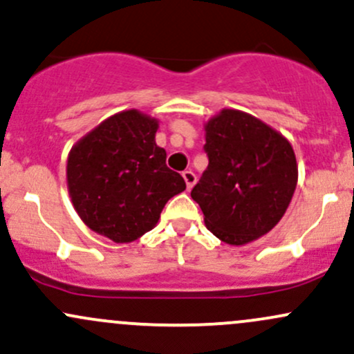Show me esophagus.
Returning <instances> with one entry per match:
<instances>
[{
	"mask_svg": "<svg viewBox=\"0 0 354 354\" xmlns=\"http://www.w3.org/2000/svg\"><path fill=\"white\" fill-rule=\"evenodd\" d=\"M182 177H184L187 189H192L194 184H196V178H197L196 174H194L192 170H185V172H182Z\"/></svg>",
	"mask_w": 354,
	"mask_h": 354,
	"instance_id": "34e87169",
	"label": "esophagus"
}]
</instances>
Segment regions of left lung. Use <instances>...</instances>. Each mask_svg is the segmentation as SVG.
Returning a JSON list of instances; mask_svg holds the SVG:
<instances>
[{
    "label": "left lung",
    "instance_id": "8db88e82",
    "mask_svg": "<svg viewBox=\"0 0 354 354\" xmlns=\"http://www.w3.org/2000/svg\"><path fill=\"white\" fill-rule=\"evenodd\" d=\"M209 165L191 196L206 227L241 246L282 219L297 185L290 142L267 123L238 109H221L204 124Z\"/></svg>",
    "mask_w": 354,
    "mask_h": 354
}]
</instances>
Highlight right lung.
Wrapping results in <instances>:
<instances>
[{"label":"right lung","mask_w":354,"mask_h":354,"mask_svg":"<svg viewBox=\"0 0 354 354\" xmlns=\"http://www.w3.org/2000/svg\"><path fill=\"white\" fill-rule=\"evenodd\" d=\"M158 121L127 109L106 118L71 148L67 189L79 218L94 233L131 243L153 230L170 197L185 191L155 143Z\"/></svg>","instance_id":"obj_1"}]
</instances>
